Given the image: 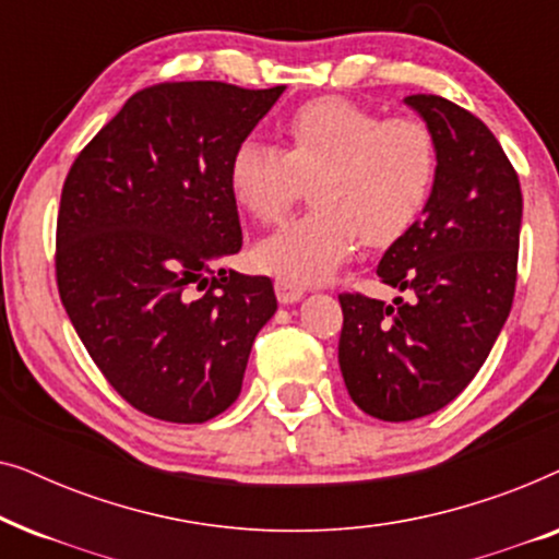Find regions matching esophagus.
I'll use <instances>...</instances> for the list:
<instances>
[{
    "instance_id": "esophagus-1",
    "label": "esophagus",
    "mask_w": 559,
    "mask_h": 559,
    "mask_svg": "<svg viewBox=\"0 0 559 559\" xmlns=\"http://www.w3.org/2000/svg\"><path fill=\"white\" fill-rule=\"evenodd\" d=\"M274 293H277L280 302H297L305 295V287L297 285L295 280L277 277V280H274Z\"/></svg>"
}]
</instances>
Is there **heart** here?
<instances>
[{
    "mask_svg": "<svg viewBox=\"0 0 559 559\" xmlns=\"http://www.w3.org/2000/svg\"><path fill=\"white\" fill-rule=\"evenodd\" d=\"M285 152L241 142L228 165L236 203L259 224L287 216L312 182L305 216L289 221L254 251L266 272L295 282L331 277L361 247H392L430 201L438 142L417 117H381L343 96L297 106L280 124Z\"/></svg>",
    "mask_w": 559,
    "mask_h": 559,
    "instance_id": "obj_1",
    "label": "heart"
}]
</instances>
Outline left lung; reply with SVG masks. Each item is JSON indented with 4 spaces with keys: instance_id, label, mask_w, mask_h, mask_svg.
<instances>
[{
    "instance_id": "1",
    "label": "left lung",
    "mask_w": 559,
    "mask_h": 559,
    "mask_svg": "<svg viewBox=\"0 0 559 559\" xmlns=\"http://www.w3.org/2000/svg\"><path fill=\"white\" fill-rule=\"evenodd\" d=\"M438 142L425 216L381 257L394 305L341 293L338 364L350 400L384 423L432 415L491 354L516 289L522 188L491 129L442 96L404 98Z\"/></svg>"
}]
</instances>
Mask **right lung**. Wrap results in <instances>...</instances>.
Listing matches in <instances>:
<instances>
[{
	"instance_id": "add662e5",
	"label": "right lung",
	"mask_w": 559,
	"mask_h": 559,
	"mask_svg": "<svg viewBox=\"0 0 559 559\" xmlns=\"http://www.w3.org/2000/svg\"><path fill=\"white\" fill-rule=\"evenodd\" d=\"M285 86L163 81L136 91L73 159L56 282L121 400L163 423H209L241 392L277 310L264 274L218 270L241 249L228 165Z\"/></svg>"
}]
</instances>
